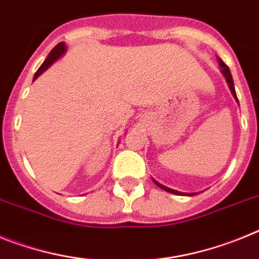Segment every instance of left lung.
<instances>
[{"label": "left lung", "mask_w": 259, "mask_h": 259, "mask_svg": "<svg viewBox=\"0 0 259 259\" xmlns=\"http://www.w3.org/2000/svg\"><path fill=\"white\" fill-rule=\"evenodd\" d=\"M218 61H219V66H221V67H222V70H221V71H222V74L224 75V77H226V80H227L228 87H230V89H231V92H232L233 97L236 98V101L239 102V100H237L236 92H235V85H233V79H232V75H231V71H230V68H228V66L226 65V63H224V62L222 61L221 58H218ZM153 182H154L155 184H157L158 187H159V188H161V189H163V191H166V192H168V193H172V194H179V196H194V194H197V193H183V192H178V191H175V189L167 188V187H164V185L159 184V183H158L157 180H154V179H153Z\"/></svg>", "instance_id": "obj_1"}]
</instances>
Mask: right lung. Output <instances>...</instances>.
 I'll return each instance as SVG.
<instances>
[{"instance_id": "1", "label": "right lung", "mask_w": 259, "mask_h": 259, "mask_svg": "<svg viewBox=\"0 0 259 259\" xmlns=\"http://www.w3.org/2000/svg\"><path fill=\"white\" fill-rule=\"evenodd\" d=\"M65 52H66V45L63 44V42H59V44L57 45V47H54V49H53L52 52L49 53V56L47 57V59H45V61H44V63H42V65L40 66V68H38V70L36 71L35 76H33V80L37 79V77L40 76V75L42 74V72H44V71L47 70V68L49 67V66H52L53 63H54V62H56L57 59H58L59 57H61L62 54H63V53H65Z\"/></svg>"}]
</instances>
